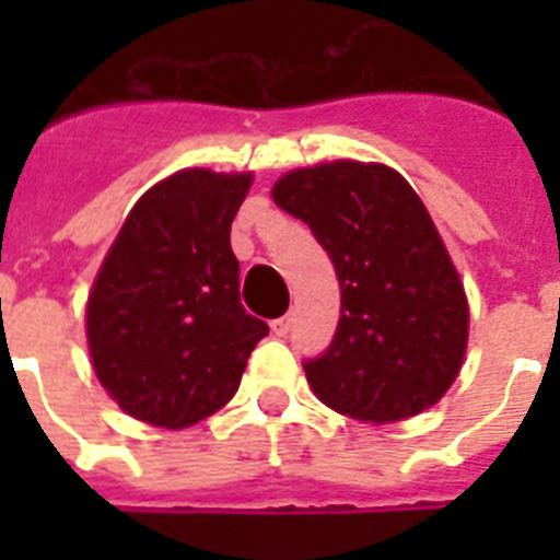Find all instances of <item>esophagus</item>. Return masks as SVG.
Returning a JSON list of instances; mask_svg holds the SVG:
<instances>
[{
  "instance_id": "esophagus-1",
  "label": "esophagus",
  "mask_w": 560,
  "mask_h": 560,
  "mask_svg": "<svg viewBox=\"0 0 560 560\" xmlns=\"http://www.w3.org/2000/svg\"><path fill=\"white\" fill-rule=\"evenodd\" d=\"M290 328H293V316H281V319H276V323H272V334H276V337H288L290 334Z\"/></svg>"
}]
</instances>
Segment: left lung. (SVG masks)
I'll use <instances>...</instances> for the list:
<instances>
[{
    "mask_svg": "<svg viewBox=\"0 0 560 560\" xmlns=\"http://www.w3.org/2000/svg\"><path fill=\"white\" fill-rule=\"evenodd\" d=\"M272 200L340 279L337 334L305 360L316 398L372 424L433 407L465 360L468 299L421 197L386 165L337 160L284 174Z\"/></svg>",
    "mask_w": 560,
    "mask_h": 560,
    "instance_id": "8db88e82",
    "label": "left lung"
}]
</instances>
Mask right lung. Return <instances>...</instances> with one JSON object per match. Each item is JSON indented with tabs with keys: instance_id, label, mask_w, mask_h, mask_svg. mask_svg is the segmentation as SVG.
Here are the masks:
<instances>
[{
	"instance_id": "right-lung-1",
	"label": "right lung",
	"mask_w": 560,
	"mask_h": 560,
	"mask_svg": "<svg viewBox=\"0 0 560 560\" xmlns=\"http://www.w3.org/2000/svg\"><path fill=\"white\" fill-rule=\"evenodd\" d=\"M253 174L186 168L127 214L86 302L101 386L127 416L191 427L241 386L267 323L241 305L229 232Z\"/></svg>"
}]
</instances>
